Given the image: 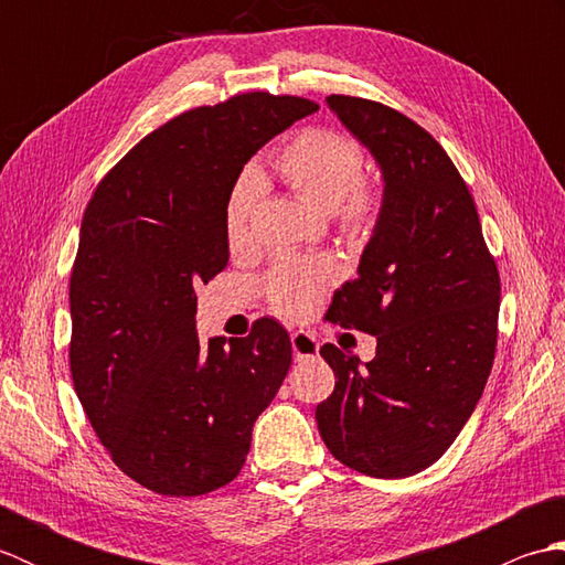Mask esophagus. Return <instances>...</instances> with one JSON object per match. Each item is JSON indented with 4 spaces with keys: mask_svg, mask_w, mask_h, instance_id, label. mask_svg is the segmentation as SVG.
<instances>
[{
    "mask_svg": "<svg viewBox=\"0 0 565 565\" xmlns=\"http://www.w3.org/2000/svg\"><path fill=\"white\" fill-rule=\"evenodd\" d=\"M291 350L296 362H306V359L318 356V342L310 332L298 330L291 334Z\"/></svg>",
    "mask_w": 565,
    "mask_h": 565,
    "instance_id": "34e87169",
    "label": "esophagus"
}]
</instances>
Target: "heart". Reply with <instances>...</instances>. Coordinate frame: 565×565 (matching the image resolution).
<instances>
[{
    "label": "heart",
    "mask_w": 565,
    "mask_h": 565,
    "mask_svg": "<svg viewBox=\"0 0 565 565\" xmlns=\"http://www.w3.org/2000/svg\"><path fill=\"white\" fill-rule=\"evenodd\" d=\"M274 172L310 206L330 213L340 231L364 237L376 223L379 191L362 179L364 152L350 136L330 128H306L276 152ZM257 186L243 179L225 201L223 227L227 245L245 247L252 237ZM338 267L326 255L294 257L274 264L264 276V294L286 316H306L334 281Z\"/></svg>",
    "instance_id": "heart-1"
}]
</instances>
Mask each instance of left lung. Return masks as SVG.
Here are the masks:
<instances>
[{"label":"left lung","mask_w":565,"mask_h":565,"mask_svg":"<svg viewBox=\"0 0 565 565\" xmlns=\"http://www.w3.org/2000/svg\"><path fill=\"white\" fill-rule=\"evenodd\" d=\"M374 154L383 201L359 276L334 291L328 318L376 338L362 364L334 344L320 354L334 391L316 407L322 441L374 478L425 471L481 401L498 344L500 276L471 191L425 128L379 102L328 97Z\"/></svg>","instance_id":"left-lung-1"}]
</instances>
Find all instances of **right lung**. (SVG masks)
<instances>
[{"mask_svg": "<svg viewBox=\"0 0 565 565\" xmlns=\"http://www.w3.org/2000/svg\"><path fill=\"white\" fill-rule=\"evenodd\" d=\"M316 102L237 94L142 138L84 211L70 276V371L114 463L160 495L223 488L291 366L262 318L247 338L196 332L199 281L227 264L223 211L245 162Z\"/></svg>", "mask_w": 565, "mask_h": 565, "instance_id": "obj_1", "label": "right lung"}]
</instances>
